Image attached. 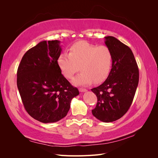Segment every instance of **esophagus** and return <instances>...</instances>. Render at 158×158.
Instances as JSON below:
<instances>
[{
  "instance_id": "esophagus-1",
  "label": "esophagus",
  "mask_w": 158,
  "mask_h": 158,
  "mask_svg": "<svg viewBox=\"0 0 158 158\" xmlns=\"http://www.w3.org/2000/svg\"><path fill=\"white\" fill-rule=\"evenodd\" d=\"M79 90H80V92H87V89H84V88H80Z\"/></svg>"
}]
</instances>
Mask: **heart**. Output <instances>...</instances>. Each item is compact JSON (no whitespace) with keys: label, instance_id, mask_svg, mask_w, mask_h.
<instances>
[{"label":"heart","instance_id":"heart-1","mask_svg":"<svg viewBox=\"0 0 158 158\" xmlns=\"http://www.w3.org/2000/svg\"><path fill=\"white\" fill-rule=\"evenodd\" d=\"M69 53L63 52L58 59L59 67L64 76L72 78L81 69V73L73 79L76 85L100 83L111 72L113 56L108 47L98 46L85 41H79L71 46Z\"/></svg>","mask_w":158,"mask_h":158}]
</instances>
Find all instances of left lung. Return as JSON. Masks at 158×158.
Segmentation results:
<instances>
[{"instance_id":"left-lung-1","label":"left lung","mask_w":158,"mask_h":158,"mask_svg":"<svg viewBox=\"0 0 158 158\" xmlns=\"http://www.w3.org/2000/svg\"><path fill=\"white\" fill-rule=\"evenodd\" d=\"M105 40L113 53V65L106 80L91 89L98 98L92 112L99 121L109 123L121 118L130 108L139 81V70L128 46L113 36L105 37Z\"/></svg>"}]
</instances>
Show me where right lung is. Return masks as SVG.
<instances>
[{"instance_id":"1","label":"right lung","mask_w":158,"mask_h":158,"mask_svg":"<svg viewBox=\"0 0 158 158\" xmlns=\"http://www.w3.org/2000/svg\"><path fill=\"white\" fill-rule=\"evenodd\" d=\"M60 41H42L23 56L17 71V86L30 115L44 123L66 117L71 100L79 94L57 63Z\"/></svg>"}]
</instances>
